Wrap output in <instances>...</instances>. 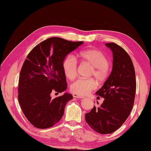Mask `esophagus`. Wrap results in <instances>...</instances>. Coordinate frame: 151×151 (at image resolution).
<instances>
[{"mask_svg":"<svg viewBox=\"0 0 151 151\" xmlns=\"http://www.w3.org/2000/svg\"><path fill=\"white\" fill-rule=\"evenodd\" d=\"M73 96L75 97V98H78V99H83V98H85L83 96L81 95H79V94H73Z\"/></svg>","mask_w":151,"mask_h":151,"instance_id":"34e87169","label":"esophagus"}]
</instances>
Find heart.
<instances>
[{
    "label": "heart",
    "mask_w": 151,
    "mask_h": 151,
    "mask_svg": "<svg viewBox=\"0 0 151 151\" xmlns=\"http://www.w3.org/2000/svg\"><path fill=\"white\" fill-rule=\"evenodd\" d=\"M78 56L83 62L93 68L90 76H94L100 83L106 82L109 76V60L102 51L98 49H88L80 52ZM62 68L67 78L73 80L76 76L78 63L74 57H66L63 62ZM96 86L93 78H78L71 84L70 89L73 93L85 96L95 89Z\"/></svg>",
    "instance_id": "heart-1"
}]
</instances>
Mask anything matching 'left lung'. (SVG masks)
Returning <instances> with one entry per match:
<instances>
[{"label": "left lung", "instance_id": "left-lung-1", "mask_svg": "<svg viewBox=\"0 0 151 151\" xmlns=\"http://www.w3.org/2000/svg\"><path fill=\"white\" fill-rule=\"evenodd\" d=\"M106 45L113 51V69L96 93L104 100L99 107L94 106L86 114L89 127L104 134L116 131L127 120L134 106L136 89L135 70L130 56L116 44Z\"/></svg>", "mask_w": 151, "mask_h": 151}]
</instances>
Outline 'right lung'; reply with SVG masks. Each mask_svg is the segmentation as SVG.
Instances as JSON below:
<instances>
[{
  "mask_svg": "<svg viewBox=\"0 0 151 151\" xmlns=\"http://www.w3.org/2000/svg\"><path fill=\"white\" fill-rule=\"evenodd\" d=\"M83 43L51 37L37 44L27 55L19 75L18 100L24 114L34 127L50 128L61 120L73 95L64 93L52 99L51 94L67 89L63 62Z\"/></svg>",
  "mask_w": 151,
  "mask_h": 151,
  "instance_id": "right-lung-1",
  "label": "right lung"
}]
</instances>
